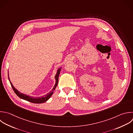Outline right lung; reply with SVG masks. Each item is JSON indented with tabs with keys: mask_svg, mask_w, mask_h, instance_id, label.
Wrapping results in <instances>:
<instances>
[{
	"mask_svg": "<svg viewBox=\"0 0 133 133\" xmlns=\"http://www.w3.org/2000/svg\"><path fill=\"white\" fill-rule=\"evenodd\" d=\"M61 68L58 69L57 72L55 75V79H56V83L54 87V88H52V89L47 94L43 96L42 97H32V96H30L29 95H27L26 94H22L21 92H20V91H19L12 85V84L11 83V82H10L9 77V74H8V79L10 83V84L12 86V88L14 90V91H15V92L16 93V94L20 98L24 99L25 100H26L28 101H30L32 103H44L46 101H47L50 98V97L52 96V95L54 93V91L55 89V88H56V87L57 86V85L58 84V79H59V74L61 71Z\"/></svg>",
	"mask_w": 133,
	"mask_h": 133,
	"instance_id": "add662e5",
	"label": "right lung"
}]
</instances>
